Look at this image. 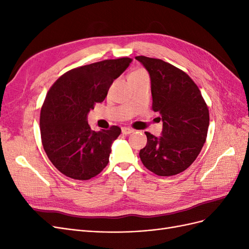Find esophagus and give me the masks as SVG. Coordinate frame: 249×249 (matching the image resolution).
Returning a JSON list of instances; mask_svg holds the SVG:
<instances>
[{"label":"esophagus","instance_id":"esophagus-1","mask_svg":"<svg viewBox=\"0 0 249 249\" xmlns=\"http://www.w3.org/2000/svg\"><path fill=\"white\" fill-rule=\"evenodd\" d=\"M122 132H123V134H124V135H129V134L133 133V132H134V130H133V129H131V127L124 126L123 129H122Z\"/></svg>","mask_w":249,"mask_h":249}]
</instances>
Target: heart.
<instances>
[{"label":"heart","instance_id":"1","mask_svg":"<svg viewBox=\"0 0 249 249\" xmlns=\"http://www.w3.org/2000/svg\"><path fill=\"white\" fill-rule=\"evenodd\" d=\"M141 77H148V73L146 72V71L142 70V69H137L133 71L130 76H129V79H134V78H141Z\"/></svg>","mask_w":249,"mask_h":249}]
</instances>
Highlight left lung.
<instances>
[{
    "instance_id": "8db88e82",
    "label": "left lung",
    "mask_w": 249,
    "mask_h": 249,
    "mask_svg": "<svg viewBox=\"0 0 249 249\" xmlns=\"http://www.w3.org/2000/svg\"><path fill=\"white\" fill-rule=\"evenodd\" d=\"M152 82L153 110L163 120L160 138L145 132L147 143L140 149L144 166L160 177L186 170L206 142L209 109L197 85L188 74L161 59L137 56Z\"/></svg>"
}]
</instances>
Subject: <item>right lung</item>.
I'll use <instances>...</instances> for the list:
<instances>
[{
	"label": "right lung",
	"instance_id": "add662e5",
	"mask_svg": "<svg viewBox=\"0 0 249 249\" xmlns=\"http://www.w3.org/2000/svg\"><path fill=\"white\" fill-rule=\"evenodd\" d=\"M131 62L124 57L76 67L50 88L40 111L41 142L50 161L64 176L87 180L108 165L112 141L122 130L112 125L92 131L87 115Z\"/></svg>",
	"mask_w": 249,
	"mask_h": 249
}]
</instances>
